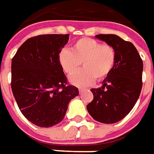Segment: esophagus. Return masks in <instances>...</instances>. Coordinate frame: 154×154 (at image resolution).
<instances>
[{"mask_svg":"<svg viewBox=\"0 0 154 154\" xmlns=\"http://www.w3.org/2000/svg\"><path fill=\"white\" fill-rule=\"evenodd\" d=\"M78 90H79V93H80V94H82V92H84V91H85V89H84V88H79Z\"/></svg>","mask_w":154,"mask_h":154,"instance_id":"34e87169","label":"esophagus"}]
</instances>
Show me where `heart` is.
<instances>
[{"label": "heart", "mask_w": 154, "mask_h": 154, "mask_svg": "<svg viewBox=\"0 0 154 154\" xmlns=\"http://www.w3.org/2000/svg\"><path fill=\"white\" fill-rule=\"evenodd\" d=\"M59 61L67 75L76 72L82 64L83 69L71 76L69 82L77 87H86L95 78L102 80L110 72L116 61V51L109 45L82 38L73 44L72 50L63 49L60 52Z\"/></svg>", "instance_id": "heart-1"}]
</instances>
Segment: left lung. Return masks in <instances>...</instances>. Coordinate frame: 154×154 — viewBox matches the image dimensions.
Listing matches in <instances>:
<instances>
[{
  "instance_id": "left-lung-1",
  "label": "left lung",
  "mask_w": 154,
  "mask_h": 154,
  "mask_svg": "<svg viewBox=\"0 0 154 154\" xmlns=\"http://www.w3.org/2000/svg\"><path fill=\"white\" fill-rule=\"evenodd\" d=\"M95 38L112 46L116 61L99 88H93V101L87 109L95 121L113 124L125 118L138 99L143 82V63L136 47L116 34H99Z\"/></svg>"
}]
</instances>
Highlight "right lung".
<instances>
[{
  "instance_id": "1",
  "label": "right lung",
  "mask_w": 154,
  "mask_h": 154,
  "mask_svg": "<svg viewBox=\"0 0 154 154\" xmlns=\"http://www.w3.org/2000/svg\"><path fill=\"white\" fill-rule=\"evenodd\" d=\"M69 34L30 38L11 60V90L22 114L33 124L51 127L63 120L77 88L66 85L59 54Z\"/></svg>"
}]
</instances>
